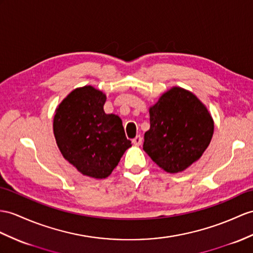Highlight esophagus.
<instances>
[{"mask_svg": "<svg viewBox=\"0 0 253 253\" xmlns=\"http://www.w3.org/2000/svg\"><path fill=\"white\" fill-rule=\"evenodd\" d=\"M141 141H143V137H141L140 135H137L136 137L132 139V143H133L134 145H136V146H139V145L141 144Z\"/></svg>", "mask_w": 253, "mask_h": 253, "instance_id": "obj_1", "label": "esophagus"}]
</instances>
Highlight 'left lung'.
<instances>
[{"instance_id":"obj_1","label":"left lung","mask_w":253,"mask_h":253,"mask_svg":"<svg viewBox=\"0 0 253 253\" xmlns=\"http://www.w3.org/2000/svg\"><path fill=\"white\" fill-rule=\"evenodd\" d=\"M150 128L143 149L168 173H179L198 161L211 144L213 120L192 92L174 87L149 108Z\"/></svg>"}]
</instances>
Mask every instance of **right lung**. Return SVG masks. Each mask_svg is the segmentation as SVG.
<instances>
[{
	"label": "right lung",
	"mask_w": 253,
	"mask_h": 253,
	"mask_svg": "<svg viewBox=\"0 0 253 253\" xmlns=\"http://www.w3.org/2000/svg\"><path fill=\"white\" fill-rule=\"evenodd\" d=\"M106 95L84 85L73 90L55 109L53 134L63 158L83 175L103 179L132 146L117 115L105 114Z\"/></svg>",
	"instance_id": "add662e5"
}]
</instances>
